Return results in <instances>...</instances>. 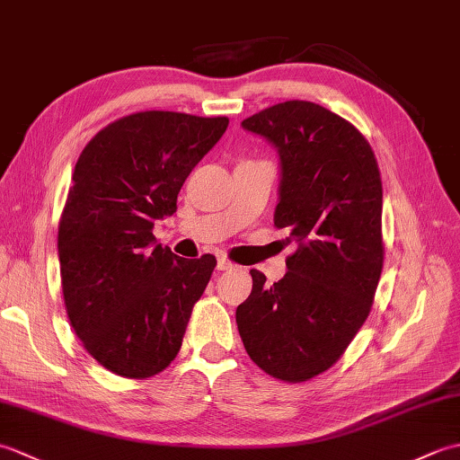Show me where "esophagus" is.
I'll list each match as a JSON object with an SVG mask.
<instances>
[{
  "label": "esophagus",
  "instance_id": "1",
  "mask_svg": "<svg viewBox=\"0 0 460 460\" xmlns=\"http://www.w3.org/2000/svg\"><path fill=\"white\" fill-rule=\"evenodd\" d=\"M231 269H235V265H233L231 261H227L225 257L217 259V270H231Z\"/></svg>",
  "mask_w": 460,
  "mask_h": 460
}]
</instances>
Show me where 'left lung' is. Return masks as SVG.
Returning a JSON list of instances; mask_svg holds the SVG:
<instances>
[{
  "label": "left lung",
  "instance_id": "left-lung-1",
  "mask_svg": "<svg viewBox=\"0 0 460 460\" xmlns=\"http://www.w3.org/2000/svg\"><path fill=\"white\" fill-rule=\"evenodd\" d=\"M241 126L279 154L275 225L298 251L275 285L251 270L237 328L261 369L296 384L336 364L369 314L384 267L381 178L364 136L320 104L287 101Z\"/></svg>",
  "mask_w": 460,
  "mask_h": 460
}]
</instances>
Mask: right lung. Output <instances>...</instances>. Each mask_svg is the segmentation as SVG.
<instances>
[{
    "instance_id": "obj_1",
    "label": "right lung",
    "mask_w": 460,
    "mask_h": 460,
    "mask_svg": "<svg viewBox=\"0 0 460 460\" xmlns=\"http://www.w3.org/2000/svg\"><path fill=\"white\" fill-rule=\"evenodd\" d=\"M225 116L146 111L84 146L58 223L68 320L86 351L122 377H150L178 356L215 257L181 259L154 237L191 170L227 130Z\"/></svg>"
}]
</instances>
